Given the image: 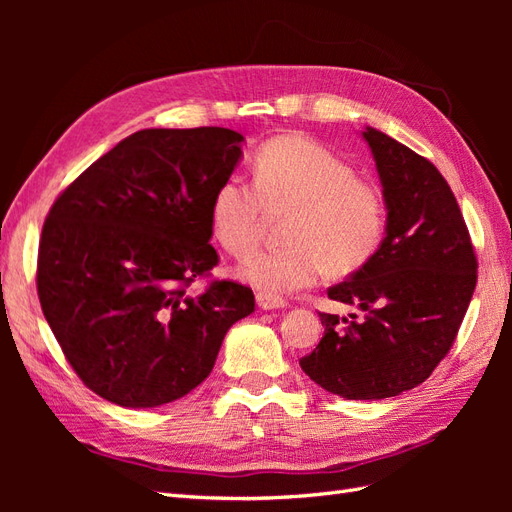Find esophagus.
<instances>
[{"label":"esophagus","instance_id":"34e87169","mask_svg":"<svg viewBox=\"0 0 512 512\" xmlns=\"http://www.w3.org/2000/svg\"><path fill=\"white\" fill-rule=\"evenodd\" d=\"M256 303L260 309H265V312H271V309H284L286 301L280 297H271V294H256Z\"/></svg>","mask_w":512,"mask_h":512}]
</instances>
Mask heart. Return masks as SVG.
<instances>
[{
	"label": "heart",
	"instance_id": "heart-1",
	"mask_svg": "<svg viewBox=\"0 0 512 512\" xmlns=\"http://www.w3.org/2000/svg\"><path fill=\"white\" fill-rule=\"evenodd\" d=\"M269 213L290 211L280 250H260L237 267L239 280L271 297L316 284L324 271L348 275L376 254L384 203L374 183L312 138L277 136L254 158V183L228 175L215 190L209 226L232 256L258 243Z\"/></svg>",
	"mask_w": 512,
	"mask_h": 512
}]
</instances>
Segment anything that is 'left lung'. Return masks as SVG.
Masks as SVG:
<instances>
[{
  "mask_svg": "<svg viewBox=\"0 0 512 512\" xmlns=\"http://www.w3.org/2000/svg\"><path fill=\"white\" fill-rule=\"evenodd\" d=\"M361 136L382 183L384 239L329 299L356 305L363 318L320 314L324 335L299 365L324 391L378 401L425 382L451 350L478 265L440 170L376 128Z\"/></svg>",
  "mask_w": 512,
  "mask_h": 512,
  "instance_id": "obj_1",
  "label": "left lung"
}]
</instances>
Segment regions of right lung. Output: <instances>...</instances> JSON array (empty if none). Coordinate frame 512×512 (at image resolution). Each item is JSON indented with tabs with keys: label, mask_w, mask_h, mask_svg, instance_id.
<instances>
[{
	"label": "right lung",
	"mask_w": 512,
	"mask_h": 512,
	"mask_svg": "<svg viewBox=\"0 0 512 512\" xmlns=\"http://www.w3.org/2000/svg\"><path fill=\"white\" fill-rule=\"evenodd\" d=\"M226 128L141 130L91 164L49 211L38 252L46 322L79 378L123 408H158L203 382L254 292L185 286L218 265L211 198L243 158Z\"/></svg>",
	"instance_id": "obj_1"
}]
</instances>
